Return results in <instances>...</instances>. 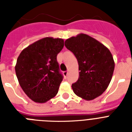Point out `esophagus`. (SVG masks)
Returning a JSON list of instances; mask_svg holds the SVG:
<instances>
[{
    "label": "esophagus",
    "instance_id": "obj_1",
    "mask_svg": "<svg viewBox=\"0 0 132 132\" xmlns=\"http://www.w3.org/2000/svg\"><path fill=\"white\" fill-rule=\"evenodd\" d=\"M68 71H64V77H67V75H68Z\"/></svg>",
    "mask_w": 132,
    "mask_h": 132
}]
</instances>
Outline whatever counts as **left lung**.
<instances>
[{"label":"left lung","mask_w":132,"mask_h":132,"mask_svg":"<svg viewBox=\"0 0 132 132\" xmlns=\"http://www.w3.org/2000/svg\"><path fill=\"white\" fill-rule=\"evenodd\" d=\"M65 46L73 53L78 62L79 79L72 84L75 94L87 101L101 95L108 87L114 70L110 50L83 34L67 39Z\"/></svg>","instance_id":"1"}]
</instances>
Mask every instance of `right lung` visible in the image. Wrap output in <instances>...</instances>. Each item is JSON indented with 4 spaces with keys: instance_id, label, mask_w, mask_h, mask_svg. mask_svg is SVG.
<instances>
[{
    "instance_id": "1",
    "label": "right lung",
    "mask_w": 132,
    "mask_h": 132,
    "mask_svg": "<svg viewBox=\"0 0 132 132\" xmlns=\"http://www.w3.org/2000/svg\"><path fill=\"white\" fill-rule=\"evenodd\" d=\"M64 40L47 37L29 45L20 53L15 66L22 89L31 99L43 103L57 94L63 80L57 55Z\"/></svg>"
}]
</instances>
